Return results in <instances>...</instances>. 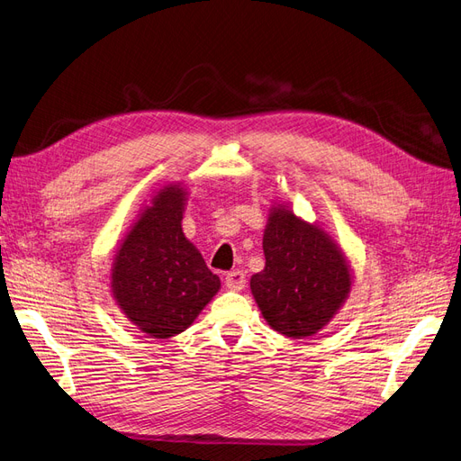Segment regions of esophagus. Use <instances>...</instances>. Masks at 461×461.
<instances>
[{"instance_id":"obj_1","label":"esophagus","mask_w":461,"mask_h":461,"mask_svg":"<svg viewBox=\"0 0 461 461\" xmlns=\"http://www.w3.org/2000/svg\"><path fill=\"white\" fill-rule=\"evenodd\" d=\"M245 284H247V279H245V274L241 270H233L226 276V287L231 289V291L245 289Z\"/></svg>"}]
</instances>
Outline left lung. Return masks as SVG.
I'll return each instance as SVG.
<instances>
[{
    "mask_svg": "<svg viewBox=\"0 0 461 461\" xmlns=\"http://www.w3.org/2000/svg\"><path fill=\"white\" fill-rule=\"evenodd\" d=\"M262 249L266 266L250 277V293L264 320L291 339L321 331L350 294L345 252L321 226L304 221L285 203L270 209Z\"/></svg>",
    "mask_w": 461,
    "mask_h": 461,
    "instance_id": "obj_1",
    "label": "left lung"
}]
</instances>
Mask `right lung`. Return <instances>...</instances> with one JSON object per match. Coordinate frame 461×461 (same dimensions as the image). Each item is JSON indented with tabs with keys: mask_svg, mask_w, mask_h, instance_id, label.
Segmentation results:
<instances>
[{
	"mask_svg": "<svg viewBox=\"0 0 461 461\" xmlns=\"http://www.w3.org/2000/svg\"><path fill=\"white\" fill-rule=\"evenodd\" d=\"M187 189L167 184L155 191L118 247L111 293L141 333L170 339L185 331L220 289L199 249L182 230Z\"/></svg>",
	"mask_w": 461,
	"mask_h": 461,
	"instance_id": "1",
	"label": "right lung"
}]
</instances>
